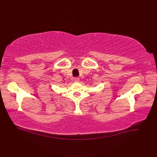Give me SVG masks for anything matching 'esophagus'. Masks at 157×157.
Wrapping results in <instances>:
<instances>
[{
  "instance_id": "obj_1",
  "label": "esophagus",
  "mask_w": 157,
  "mask_h": 157,
  "mask_svg": "<svg viewBox=\"0 0 157 157\" xmlns=\"http://www.w3.org/2000/svg\"><path fill=\"white\" fill-rule=\"evenodd\" d=\"M73 80L75 82H78L79 81V78H73Z\"/></svg>"
}]
</instances>
